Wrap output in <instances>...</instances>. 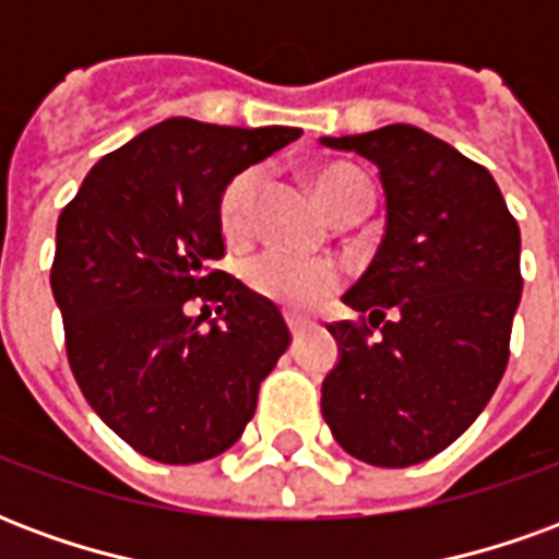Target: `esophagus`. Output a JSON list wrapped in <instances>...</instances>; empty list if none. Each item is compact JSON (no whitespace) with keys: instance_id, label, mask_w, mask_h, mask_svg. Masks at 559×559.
I'll use <instances>...</instances> for the list:
<instances>
[{"instance_id":"obj_1","label":"esophagus","mask_w":559,"mask_h":559,"mask_svg":"<svg viewBox=\"0 0 559 559\" xmlns=\"http://www.w3.org/2000/svg\"><path fill=\"white\" fill-rule=\"evenodd\" d=\"M287 326H290L293 341H299V338H302L305 329H311V320H302V317H290V320H287Z\"/></svg>"}]
</instances>
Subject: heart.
<instances>
[{"instance_id":"obj_1","label":"heart","mask_w":559,"mask_h":559,"mask_svg":"<svg viewBox=\"0 0 559 559\" xmlns=\"http://www.w3.org/2000/svg\"><path fill=\"white\" fill-rule=\"evenodd\" d=\"M257 188H260V170H242L224 188L218 215L221 230L227 239H242L251 227ZM314 191L329 215H335L350 200L368 194L371 188L365 182V176L335 164V167H323L314 173ZM245 281L257 296L281 305L284 311L308 314L338 290V269L329 260H299L281 251H263L245 263Z\"/></svg>"}]
</instances>
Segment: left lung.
<instances>
[{
  "mask_svg": "<svg viewBox=\"0 0 559 559\" xmlns=\"http://www.w3.org/2000/svg\"><path fill=\"white\" fill-rule=\"evenodd\" d=\"M380 170L386 230L344 305L368 326L332 323L338 362L323 419L374 467L428 461L476 421L509 362L521 302V230L493 176L413 126L320 138ZM390 320H385V314Z\"/></svg>",
  "mask_w": 559,
  "mask_h": 559,
  "instance_id": "left-lung-1",
  "label": "left lung"
}]
</instances>
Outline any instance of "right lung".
Instances as JSON below:
<instances>
[{
    "instance_id": "obj_1",
    "label": "right lung",
    "mask_w": 559,
    "mask_h": 559,
    "mask_svg": "<svg viewBox=\"0 0 559 559\" xmlns=\"http://www.w3.org/2000/svg\"><path fill=\"white\" fill-rule=\"evenodd\" d=\"M299 128L164 119L104 155L56 224L53 299L83 395L140 455L197 464L227 452L290 344L263 296L209 263L224 254L221 194ZM191 298L219 305L209 321Z\"/></svg>"
}]
</instances>
